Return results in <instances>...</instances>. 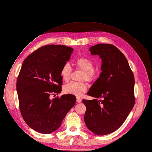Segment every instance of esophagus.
<instances>
[{
    "label": "esophagus",
    "mask_w": 152,
    "mask_h": 152,
    "mask_svg": "<svg viewBox=\"0 0 152 152\" xmlns=\"http://www.w3.org/2000/svg\"><path fill=\"white\" fill-rule=\"evenodd\" d=\"M76 101H77V102H78V103H80V102H82V99H80V98L79 97H76Z\"/></svg>",
    "instance_id": "34e87169"
}]
</instances>
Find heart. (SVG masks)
Returning a JSON list of instances; mask_svg holds the SVG:
<instances>
[{
    "label": "heart",
    "instance_id": "1",
    "mask_svg": "<svg viewBox=\"0 0 152 152\" xmlns=\"http://www.w3.org/2000/svg\"><path fill=\"white\" fill-rule=\"evenodd\" d=\"M77 67L83 71L82 80H85L88 82H91L96 77V73L94 70V66L93 62L88 58H80L75 62ZM72 67L69 63H65L62 66L60 75L64 82H67L70 79ZM88 90V85L84 82H70L65 85L63 87V91L66 94H72L76 96H80L85 93Z\"/></svg>",
    "mask_w": 152,
    "mask_h": 152
}]
</instances>
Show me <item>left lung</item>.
<instances>
[{"label":"left lung","mask_w":152,"mask_h":152,"mask_svg":"<svg viewBox=\"0 0 152 152\" xmlns=\"http://www.w3.org/2000/svg\"><path fill=\"white\" fill-rule=\"evenodd\" d=\"M89 50L101 59L102 72L87 93L94 99L82 101L84 121L91 132L104 136L118 129L134 105V77L126 57L113 45L97 44Z\"/></svg>","instance_id":"1"}]
</instances>
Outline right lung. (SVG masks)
<instances>
[{
    "instance_id": "obj_1",
    "label": "right lung",
    "mask_w": 152,
    "mask_h": 152,
    "mask_svg": "<svg viewBox=\"0 0 152 152\" xmlns=\"http://www.w3.org/2000/svg\"><path fill=\"white\" fill-rule=\"evenodd\" d=\"M72 48L59 45L42 47L24 61L16 82L20 109L28 125L40 133L58 129L75 104L76 97L61 92V69L70 58Z\"/></svg>"
}]
</instances>
